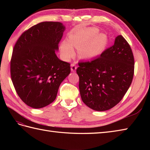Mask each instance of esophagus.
I'll return each instance as SVG.
<instances>
[{
  "mask_svg": "<svg viewBox=\"0 0 150 150\" xmlns=\"http://www.w3.org/2000/svg\"><path fill=\"white\" fill-rule=\"evenodd\" d=\"M77 69V66H75V64H71V71L72 72H75Z\"/></svg>",
  "mask_w": 150,
  "mask_h": 150,
  "instance_id": "obj_1",
  "label": "esophagus"
}]
</instances>
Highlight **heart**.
<instances>
[{
    "label": "heart",
    "mask_w": 150,
    "mask_h": 150,
    "mask_svg": "<svg viewBox=\"0 0 150 150\" xmlns=\"http://www.w3.org/2000/svg\"><path fill=\"white\" fill-rule=\"evenodd\" d=\"M99 33L95 27L86 28L71 34L68 41L60 44V51L66 59L74 56L75 48L79 50V55L84 59H93L100 56L108 47L109 40L106 34Z\"/></svg>",
    "instance_id": "heart-1"
}]
</instances>
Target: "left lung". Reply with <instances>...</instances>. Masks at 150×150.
<instances>
[{"label":"left lung","instance_id":"8db88e82","mask_svg":"<svg viewBox=\"0 0 150 150\" xmlns=\"http://www.w3.org/2000/svg\"><path fill=\"white\" fill-rule=\"evenodd\" d=\"M79 91L83 103L91 109L106 111L122 100L134 73V58L122 35L98 58L79 63Z\"/></svg>","mask_w":150,"mask_h":150}]
</instances>
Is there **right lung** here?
Masks as SVG:
<instances>
[{
	"instance_id": "obj_1",
	"label": "right lung",
	"mask_w": 150,
	"mask_h": 150,
	"mask_svg": "<svg viewBox=\"0 0 150 150\" xmlns=\"http://www.w3.org/2000/svg\"><path fill=\"white\" fill-rule=\"evenodd\" d=\"M66 27L59 22H42L19 37L13 50L11 77L18 95L33 108L55 100L61 82L70 73V64L56 55Z\"/></svg>"
}]
</instances>
